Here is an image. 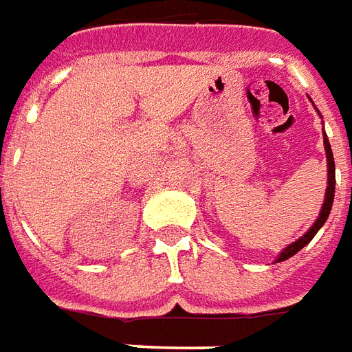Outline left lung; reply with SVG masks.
<instances>
[{"mask_svg": "<svg viewBox=\"0 0 352 352\" xmlns=\"http://www.w3.org/2000/svg\"><path fill=\"white\" fill-rule=\"evenodd\" d=\"M314 107H316V105H314ZM317 115H319V111H317ZM323 144H324V154H327V191H324V200H323V206H321V211H319V217L316 219V223L311 224L310 228H308V232H306L305 236H300L297 241L292 243V245H287V247L280 252L278 258L274 260V263H276V261L287 260V258H292V256L297 254L300 248H305L306 245L314 239V236H316L317 232L321 230V226L327 223V219H329L332 204H334V192H336V165H334V155H332V148H330L329 137H327V133H324V129H323Z\"/></svg>", "mask_w": 352, "mask_h": 352, "instance_id": "8db88e82", "label": "left lung"}]
</instances>
